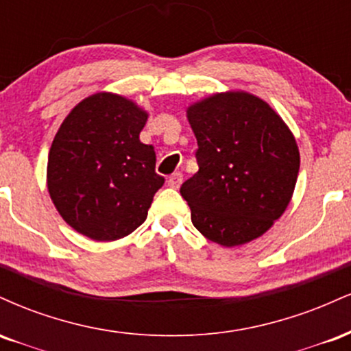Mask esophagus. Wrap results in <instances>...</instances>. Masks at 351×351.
<instances>
[{"label": "esophagus", "instance_id": "esophagus-1", "mask_svg": "<svg viewBox=\"0 0 351 351\" xmlns=\"http://www.w3.org/2000/svg\"><path fill=\"white\" fill-rule=\"evenodd\" d=\"M167 183L170 188H175V189L180 188L181 183H183V175H181V173H173L170 178H168Z\"/></svg>", "mask_w": 351, "mask_h": 351}]
</instances>
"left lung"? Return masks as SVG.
<instances>
[{"instance_id":"8db88e82","label":"left lung","mask_w":351,"mask_h":351,"mask_svg":"<svg viewBox=\"0 0 351 351\" xmlns=\"http://www.w3.org/2000/svg\"><path fill=\"white\" fill-rule=\"evenodd\" d=\"M186 117L199 170L180 193L193 226L224 247L251 243L291 203L300 167L295 136L265 100L244 90L208 95Z\"/></svg>"}]
</instances>
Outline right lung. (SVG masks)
I'll return each mask as SVG.
<instances>
[{
  "mask_svg": "<svg viewBox=\"0 0 351 351\" xmlns=\"http://www.w3.org/2000/svg\"><path fill=\"white\" fill-rule=\"evenodd\" d=\"M148 112L112 92L92 94L60 123L47 156V191L62 219L100 243L147 219L165 178L152 145L140 142Z\"/></svg>",
  "mask_w": 351,
  "mask_h": 351,
  "instance_id": "right-lung-1",
  "label": "right lung"
}]
</instances>
